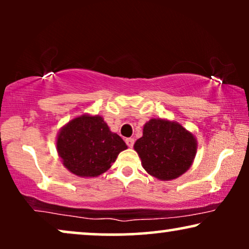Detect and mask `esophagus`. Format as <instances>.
<instances>
[{"mask_svg":"<svg viewBox=\"0 0 249 249\" xmlns=\"http://www.w3.org/2000/svg\"><path fill=\"white\" fill-rule=\"evenodd\" d=\"M134 142H135V139L134 138H125V144H127L129 147H132Z\"/></svg>","mask_w":249,"mask_h":249,"instance_id":"obj_1","label":"esophagus"}]
</instances>
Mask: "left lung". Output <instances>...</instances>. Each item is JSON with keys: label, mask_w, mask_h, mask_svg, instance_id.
<instances>
[{"label": "left lung", "mask_w": 249, "mask_h": 249, "mask_svg": "<svg viewBox=\"0 0 249 249\" xmlns=\"http://www.w3.org/2000/svg\"><path fill=\"white\" fill-rule=\"evenodd\" d=\"M195 135L179 122L153 118L144 124L134 149L149 176L161 181L179 178L192 166L197 153Z\"/></svg>", "instance_id": "8db88e82"}]
</instances>
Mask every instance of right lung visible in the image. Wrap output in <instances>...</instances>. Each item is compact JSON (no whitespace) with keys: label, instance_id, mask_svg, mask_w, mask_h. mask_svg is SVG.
Segmentation results:
<instances>
[{"label":"right lung","instance_id":"add662e5","mask_svg":"<svg viewBox=\"0 0 249 249\" xmlns=\"http://www.w3.org/2000/svg\"><path fill=\"white\" fill-rule=\"evenodd\" d=\"M127 145L101 115L84 113L67 122L56 135V152L64 168L80 178L103 175Z\"/></svg>","mask_w":249,"mask_h":249}]
</instances>
